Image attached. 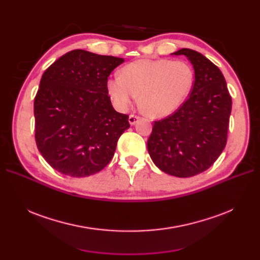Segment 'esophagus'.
I'll return each instance as SVG.
<instances>
[{"label": "esophagus", "instance_id": "1", "mask_svg": "<svg viewBox=\"0 0 260 260\" xmlns=\"http://www.w3.org/2000/svg\"><path fill=\"white\" fill-rule=\"evenodd\" d=\"M139 119H140L139 116H137V115H130L129 116V123L130 124H135Z\"/></svg>", "mask_w": 260, "mask_h": 260}]
</instances>
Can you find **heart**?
<instances>
[{
    "label": "heart",
    "mask_w": 260,
    "mask_h": 260,
    "mask_svg": "<svg viewBox=\"0 0 260 260\" xmlns=\"http://www.w3.org/2000/svg\"><path fill=\"white\" fill-rule=\"evenodd\" d=\"M193 83V68L184 60L140 59L122 67L120 77L109 78L106 90L118 111H128L139 94L147 115L161 118L184 103Z\"/></svg>",
    "instance_id": "obj_1"
}]
</instances>
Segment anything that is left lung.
I'll return each instance as SVG.
<instances>
[{
  "label": "left lung",
  "mask_w": 260,
  "mask_h": 260,
  "mask_svg": "<svg viewBox=\"0 0 260 260\" xmlns=\"http://www.w3.org/2000/svg\"><path fill=\"white\" fill-rule=\"evenodd\" d=\"M172 54L191 61L194 84L177 112L154 122L147 149L161 171L188 178L207 170L224 149L232 100L222 73L203 54L190 49Z\"/></svg>",
  "instance_id": "left-lung-1"
}]
</instances>
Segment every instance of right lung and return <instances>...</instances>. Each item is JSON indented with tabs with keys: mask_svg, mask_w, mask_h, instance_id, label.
Listing matches in <instances>:
<instances>
[{
	"mask_svg": "<svg viewBox=\"0 0 260 260\" xmlns=\"http://www.w3.org/2000/svg\"><path fill=\"white\" fill-rule=\"evenodd\" d=\"M123 58L74 50L42 75L35 98L39 152L62 175L82 178L112 160L129 116L117 113L106 82Z\"/></svg>",
	"mask_w": 260,
	"mask_h": 260,
	"instance_id": "right-lung-1",
	"label": "right lung"
}]
</instances>
